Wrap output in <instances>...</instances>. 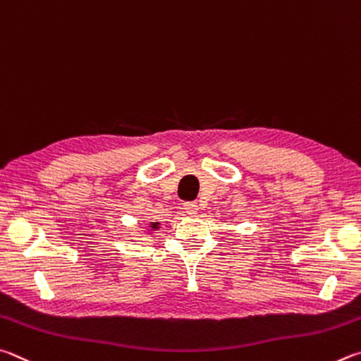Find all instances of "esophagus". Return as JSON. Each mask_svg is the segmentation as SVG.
<instances>
[{
    "label": "esophagus",
    "instance_id": "obj_1",
    "mask_svg": "<svg viewBox=\"0 0 361 361\" xmlns=\"http://www.w3.org/2000/svg\"><path fill=\"white\" fill-rule=\"evenodd\" d=\"M184 209L187 214H190V216H193V214L198 212V204L193 203V201H188V203H184Z\"/></svg>",
    "mask_w": 361,
    "mask_h": 361
}]
</instances>
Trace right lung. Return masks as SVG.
I'll list each match as a JSON object with an SVG mask.
<instances>
[{
  "mask_svg": "<svg viewBox=\"0 0 361 361\" xmlns=\"http://www.w3.org/2000/svg\"><path fill=\"white\" fill-rule=\"evenodd\" d=\"M158 225H160L158 222H150V230H158Z\"/></svg>",
  "mask_w": 361,
  "mask_h": 361,
  "instance_id": "add662e5",
  "label": "right lung"
}]
</instances>
